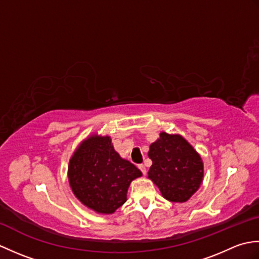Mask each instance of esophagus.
<instances>
[{
	"label": "esophagus",
	"mask_w": 259,
	"mask_h": 259,
	"mask_svg": "<svg viewBox=\"0 0 259 259\" xmlns=\"http://www.w3.org/2000/svg\"><path fill=\"white\" fill-rule=\"evenodd\" d=\"M138 168H139V170H140V171H141L142 174L146 175V172H147V169H146V167L144 166V164H139Z\"/></svg>",
	"instance_id": "obj_1"
}]
</instances>
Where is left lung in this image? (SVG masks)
Masks as SVG:
<instances>
[{
    "instance_id": "left-lung-1",
    "label": "left lung",
    "mask_w": 259,
    "mask_h": 259,
    "mask_svg": "<svg viewBox=\"0 0 259 259\" xmlns=\"http://www.w3.org/2000/svg\"><path fill=\"white\" fill-rule=\"evenodd\" d=\"M152 166L149 178L162 197L171 202H186L199 189L203 162L199 153L178 134L160 133L148 151Z\"/></svg>"
}]
</instances>
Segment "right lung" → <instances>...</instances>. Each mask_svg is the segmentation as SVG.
Here are the masks:
<instances>
[{
	"label": "right lung",
	"instance_id": "add662e5",
	"mask_svg": "<svg viewBox=\"0 0 259 259\" xmlns=\"http://www.w3.org/2000/svg\"><path fill=\"white\" fill-rule=\"evenodd\" d=\"M142 174L114 150L110 136L92 134L70 158V188L82 205L97 213L111 214L126 201L131 181Z\"/></svg>",
	"mask_w": 259,
	"mask_h": 259
}]
</instances>
